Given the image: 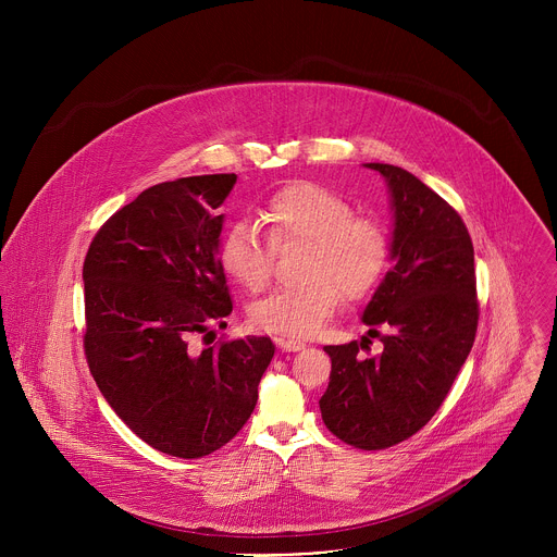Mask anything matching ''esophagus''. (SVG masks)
<instances>
[{
  "label": "esophagus",
  "instance_id": "1",
  "mask_svg": "<svg viewBox=\"0 0 557 557\" xmlns=\"http://www.w3.org/2000/svg\"><path fill=\"white\" fill-rule=\"evenodd\" d=\"M275 344H277V348H280V350H284V352H297V350H304V348H306V344H304V342L284 339V337H277V339H275Z\"/></svg>",
  "mask_w": 557,
  "mask_h": 557
}]
</instances>
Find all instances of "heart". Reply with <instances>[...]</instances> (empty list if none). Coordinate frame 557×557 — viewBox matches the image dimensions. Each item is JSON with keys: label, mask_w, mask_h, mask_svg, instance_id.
Masks as SVG:
<instances>
[{"label": "heart", "mask_w": 557, "mask_h": 557, "mask_svg": "<svg viewBox=\"0 0 557 557\" xmlns=\"http://www.w3.org/2000/svg\"><path fill=\"white\" fill-rule=\"evenodd\" d=\"M339 194L308 181L286 185L262 209L273 243L306 240L299 286L280 288L249 308L253 329L286 339L320 335L342 304L366 297L387 264L383 226L352 215ZM222 269L249 290L267 286L273 267L271 245L251 222H235L220 243Z\"/></svg>", "instance_id": "b5f03b06"}]
</instances>
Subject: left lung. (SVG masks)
Segmentation results:
<instances>
[{
    "mask_svg": "<svg viewBox=\"0 0 557 557\" xmlns=\"http://www.w3.org/2000/svg\"><path fill=\"white\" fill-rule=\"evenodd\" d=\"M385 178L392 269L361 322L383 350L326 346L333 368L320 399L326 428L359 449H385L417 434L441 408L479 326L473 245L460 215L414 174L366 163Z\"/></svg>",
    "mask_w": 557,
    "mask_h": 557,
    "instance_id": "obj_1",
    "label": "left lung"
}]
</instances>
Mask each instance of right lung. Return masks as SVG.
<instances>
[{"mask_svg": "<svg viewBox=\"0 0 557 557\" xmlns=\"http://www.w3.org/2000/svg\"><path fill=\"white\" fill-rule=\"evenodd\" d=\"M235 181L211 174L145 189L99 228L84 262L90 372L138 438L178 458H202L243 430L275 355L253 335L191 346L233 310L218 207Z\"/></svg>", "mask_w": 557, "mask_h": 557, "instance_id": "right-lung-1", "label": "right lung"}]
</instances>
